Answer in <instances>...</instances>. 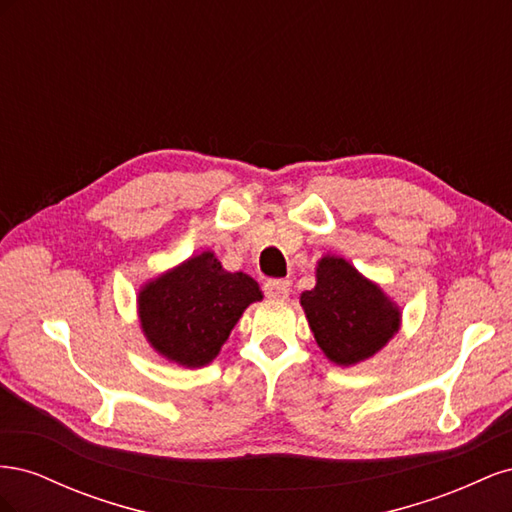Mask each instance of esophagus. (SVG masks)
I'll use <instances>...</instances> for the list:
<instances>
[{
  "instance_id": "34e87169",
  "label": "esophagus",
  "mask_w": 512,
  "mask_h": 512,
  "mask_svg": "<svg viewBox=\"0 0 512 512\" xmlns=\"http://www.w3.org/2000/svg\"><path fill=\"white\" fill-rule=\"evenodd\" d=\"M262 290H265L269 299L284 301L290 294V282L288 280H269V282H265V286H262Z\"/></svg>"
}]
</instances>
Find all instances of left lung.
<instances>
[{"label": "left lung", "mask_w": 512, "mask_h": 512, "mask_svg": "<svg viewBox=\"0 0 512 512\" xmlns=\"http://www.w3.org/2000/svg\"><path fill=\"white\" fill-rule=\"evenodd\" d=\"M316 277V288L301 294V305L318 346L333 363L369 359L397 333L399 309L350 262L322 258Z\"/></svg>", "instance_id": "8db88e82"}]
</instances>
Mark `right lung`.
<instances>
[{"instance_id":"obj_1","label":"right lung","mask_w":512,"mask_h":512,"mask_svg":"<svg viewBox=\"0 0 512 512\" xmlns=\"http://www.w3.org/2000/svg\"><path fill=\"white\" fill-rule=\"evenodd\" d=\"M262 299L245 273H228L211 252L185 260L138 294L149 344L168 361L203 367L218 356L243 309Z\"/></svg>"}]
</instances>
